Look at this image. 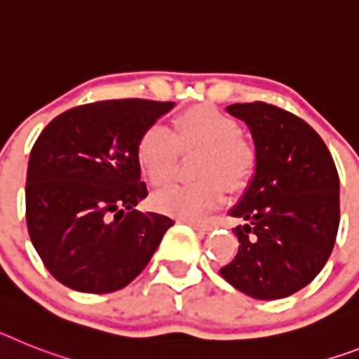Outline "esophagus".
<instances>
[{
	"label": "esophagus",
	"instance_id": "esophagus-1",
	"mask_svg": "<svg viewBox=\"0 0 359 359\" xmlns=\"http://www.w3.org/2000/svg\"><path fill=\"white\" fill-rule=\"evenodd\" d=\"M189 224L194 226L197 231H201V233H208V231L212 230V224H208V222L203 221H189Z\"/></svg>",
	"mask_w": 359,
	"mask_h": 359
}]
</instances>
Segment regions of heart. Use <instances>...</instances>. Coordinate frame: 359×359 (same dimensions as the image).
Here are the masks:
<instances>
[{
  "mask_svg": "<svg viewBox=\"0 0 359 359\" xmlns=\"http://www.w3.org/2000/svg\"><path fill=\"white\" fill-rule=\"evenodd\" d=\"M198 151L194 182H171L156 191V210L197 219L217 208L228 191L248 186L257 168L255 147L241 137L237 120L212 105H195L175 116L173 133L162 126L147 128L137 142V162L147 182L164 184L175 171L179 153Z\"/></svg>",
  "mask_w": 359,
  "mask_h": 359,
  "instance_id": "1",
  "label": "heart"
}]
</instances>
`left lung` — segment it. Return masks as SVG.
<instances>
[{
  "instance_id": "obj_1",
  "label": "left lung",
  "mask_w": 359,
  "mask_h": 359,
  "mask_svg": "<svg viewBox=\"0 0 359 359\" xmlns=\"http://www.w3.org/2000/svg\"><path fill=\"white\" fill-rule=\"evenodd\" d=\"M257 151L255 177L231 210L237 255L221 276L255 299L306 287L332 254L339 226V177L323 138L303 118L266 102L233 104Z\"/></svg>"
}]
</instances>
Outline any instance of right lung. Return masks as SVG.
Here are the masks:
<instances>
[{"label": "right lung", "mask_w": 359, "mask_h": 359, "mask_svg": "<svg viewBox=\"0 0 359 359\" xmlns=\"http://www.w3.org/2000/svg\"><path fill=\"white\" fill-rule=\"evenodd\" d=\"M173 102L120 98L76 105L32 146L29 236L56 281L87 294L120 290L142 272L170 217L135 210L147 197L137 142Z\"/></svg>", "instance_id": "right-lung-1"}]
</instances>
